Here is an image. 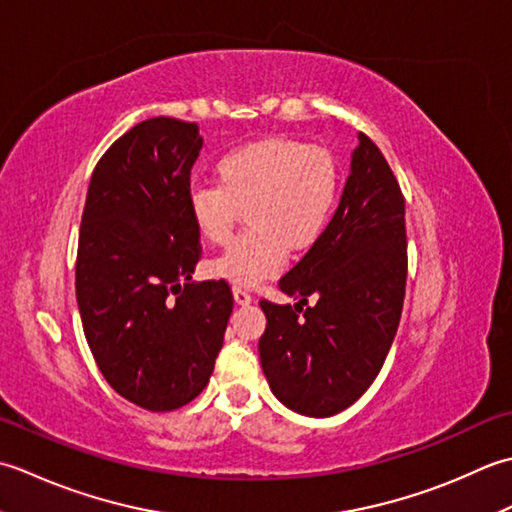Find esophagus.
Masks as SVG:
<instances>
[{
    "label": "esophagus",
    "mask_w": 512,
    "mask_h": 512,
    "mask_svg": "<svg viewBox=\"0 0 512 512\" xmlns=\"http://www.w3.org/2000/svg\"><path fill=\"white\" fill-rule=\"evenodd\" d=\"M234 291V300L238 302V305H249V302H252L254 298H252V294H249V291L247 289H243V287H234L232 289Z\"/></svg>",
    "instance_id": "obj_1"
}]
</instances>
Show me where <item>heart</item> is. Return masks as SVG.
Returning <instances> with one entry per match:
<instances>
[{"instance_id": "obj_1", "label": "heart", "mask_w": 512, "mask_h": 512, "mask_svg": "<svg viewBox=\"0 0 512 512\" xmlns=\"http://www.w3.org/2000/svg\"><path fill=\"white\" fill-rule=\"evenodd\" d=\"M216 183L192 187L187 198L196 232L221 245L243 212L252 229L212 258L207 271L236 287H256L285 267L289 249L307 252L325 232L340 176L327 150L276 137L223 154Z\"/></svg>"}]
</instances>
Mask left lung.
<instances>
[{"label":"left lung","mask_w":512,"mask_h":512,"mask_svg":"<svg viewBox=\"0 0 512 512\" xmlns=\"http://www.w3.org/2000/svg\"><path fill=\"white\" fill-rule=\"evenodd\" d=\"M404 285V198L378 145L360 132L329 225L278 283L298 302L260 300L267 327L258 353L271 393L309 417L356 402L387 360Z\"/></svg>","instance_id":"8db88e82"}]
</instances>
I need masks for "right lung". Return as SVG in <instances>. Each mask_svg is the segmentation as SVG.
Segmentation results:
<instances>
[{
  "label": "right lung",
  "mask_w": 512,
  "mask_h": 512,
  "mask_svg": "<svg viewBox=\"0 0 512 512\" xmlns=\"http://www.w3.org/2000/svg\"><path fill=\"white\" fill-rule=\"evenodd\" d=\"M201 148L196 123L141 121L101 156L81 216L83 333L110 387L148 411L207 387L234 309L225 280L192 283L201 234L187 198Z\"/></svg>",
  "instance_id": "1"
}]
</instances>
